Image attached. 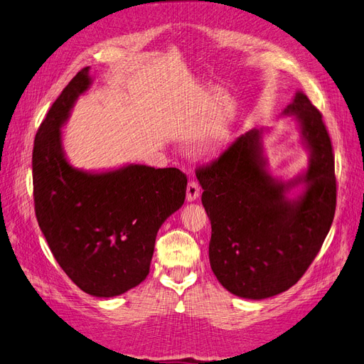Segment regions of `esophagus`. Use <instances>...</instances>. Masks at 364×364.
Here are the masks:
<instances>
[{"label":"esophagus","instance_id":"1","mask_svg":"<svg viewBox=\"0 0 364 364\" xmlns=\"http://www.w3.org/2000/svg\"><path fill=\"white\" fill-rule=\"evenodd\" d=\"M199 196H200L199 183L194 182V181L188 182V186H186V200L194 202V200L199 199Z\"/></svg>","mask_w":364,"mask_h":364}]
</instances>
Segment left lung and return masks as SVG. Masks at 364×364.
Wrapping results in <instances>:
<instances>
[{"mask_svg": "<svg viewBox=\"0 0 364 364\" xmlns=\"http://www.w3.org/2000/svg\"><path fill=\"white\" fill-rule=\"evenodd\" d=\"M282 115L293 117L308 150L306 168L293 179L269 171L267 129L246 132L213 165L197 170L213 229L211 269L228 291L245 299H267L299 281L336 213L334 155L321 112L296 91ZM301 184L304 190L290 198Z\"/></svg>", "mask_w": 364, "mask_h": 364, "instance_id": "1", "label": "left lung"}]
</instances>
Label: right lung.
Segmentation results:
<instances>
[{
    "instance_id": "1",
    "label": "right lung",
    "mask_w": 364,
    "mask_h": 364,
    "mask_svg": "<svg viewBox=\"0 0 364 364\" xmlns=\"http://www.w3.org/2000/svg\"><path fill=\"white\" fill-rule=\"evenodd\" d=\"M90 70L75 74L38 130L33 196L39 228L63 272L85 293L114 297L146 279L159 228L183 205L186 176L139 164L73 167L62 127L92 85Z\"/></svg>"
}]
</instances>
